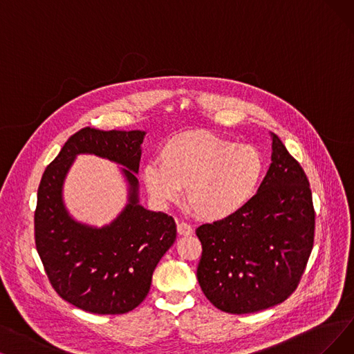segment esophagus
<instances>
[{"label": "esophagus", "mask_w": 354, "mask_h": 354, "mask_svg": "<svg viewBox=\"0 0 354 354\" xmlns=\"http://www.w3.org/2000/svg\"><path fill=\"white\" fill-rule=\"evenodd\" d=\"M177 232L181 236H190V235L194 234L192 226L189 223H186V222H178L177 223Z\"/></svg>", "instance_id": "obj_1"}]
</instances>
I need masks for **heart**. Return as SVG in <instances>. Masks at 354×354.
<instances>
[{"mask_svg": "<svg viewBox=\"0 0 354 354\" xmlns=\"http://www.w3.org/2000/svg\"><path fill=\"white\" fill-rule=\"evenodd\" d=\"M160 164L144 167L142 180L160 206L187 203L203 221L228 219L247 207L266 176V158L252 145H239L203 131L168 138L158 151Z\"/></svg>", "mask_w": 354, "mask_h": 354, "instance_id": "heart-1", "label": "heart"}]
</instances>
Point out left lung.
Masks as SVG:
<instances>
[{"label": "left lung", "instance_id": "obj_1", "mask_svg": "<svg viewBox=\"0 0 354 354\" xmlns=\"http://www.w3.org/2000/svg\"><path fill=\"white\" fill-rule=\"evenodd\" d=\"M270 135L272 164L252 202L196 230L203 250L197 280L223 313L251 314L286 301L314 247L309 181L279 136Z\"/></svg>", "mask_w": 354, "mask_h": 354}]
</instances>
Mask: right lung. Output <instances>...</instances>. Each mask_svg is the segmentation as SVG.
<instances>
[{
	"mask_svg": "<svg viewBox=\"0 0 354 354\" xmlns=\"http://www.w3.org/2000/svg\"><path fill=\"white\" fill-rule=\"evenodd\" d=\"M144 131L84 128L71 136L45 169L35 212L36 248L50 285L62 299L91 314H126L142 302L152 273L176 241V222L139 203ZM80 153L122 165L129 203L109 225L74 220L63 203V181Z\"/></svg>",
	"mask_w": 354,
	"mask_h": 354,
	"instance_id": "right-lung-1",
	"label": "right lung"
}]
</instances>
